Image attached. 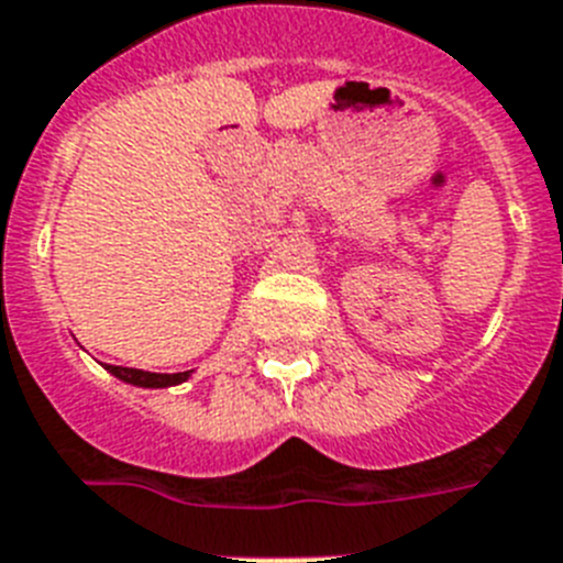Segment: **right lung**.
I'll list each match as a JSON object with an SVG mask.
<instances>
[{"label":"right lung","instance_id":"add662e5","mask_svg":"<svg viewBox=\"0 0 563 563\" xmlns=\"http://www.w3.org/2000/svg\"><path fill=\"white\" fill-rule=\"evenodd\" d=\"M108 372L120 377V380H125V384H134V386H172L188 377V372H177V375H157V372L125 369V366H108Z\"/></svg>","mask_w":563,"mask_h":563}]
</instances>
